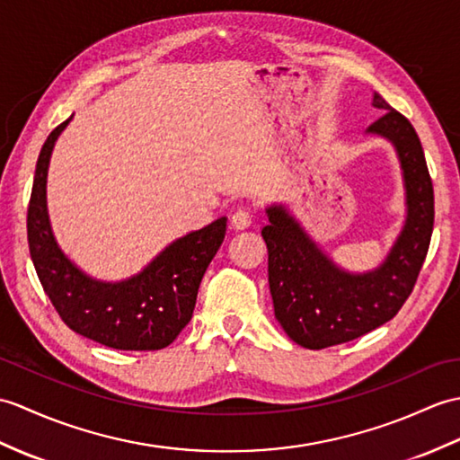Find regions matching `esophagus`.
I'll return each mask as SVG.
<instances>
[{
  "label": "esophagus",
  "mask_w": 460,
  "mask_h": 460,
  "mask_svg": "<svg viewBox=\"0 0 460 460\" xmlns=\"http://www.w3.org/2000/svg\"><path fill=\"white\" fill-rule=\"evenodd\" d=\"M251 223H252V216H251L249 209H237L231 216V226H233V229H237V231L247 229Z\"/></svg>",
  "instance_id": "obj_1"
}]
</instances>
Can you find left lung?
<instances>
[{
	"label": "left lung",
	"instance_id": "left-lung-1",
	"mask_svg": "<svg viewBox=\"0 0 460 460\" xmlns=\"http://www.w3.org/2000/svg\"><path fill=\"white\" fill-rule=\"evenodd\" d=\"M372 105L384 113L367 133L388 138L396 148L408 206L403 229L378 269L365 274L339 269L284 206L266 208L262 239L274 315L305 349L347 343L390 322L410 297L429 251L435 201L420 137L382 95L375 93Z\"/></svg>",
	"mask_w": 460,
	"mask_h": 460
}]
</instances>
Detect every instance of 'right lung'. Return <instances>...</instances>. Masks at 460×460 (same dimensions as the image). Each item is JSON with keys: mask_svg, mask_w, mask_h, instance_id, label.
Wrapping results in <instances>:
<instances>
[{"mask_svg": "<svg viewBox=\"0 0 460 460\" xmlns=\"http://www.w3.org/2000/svg\"><path fill=\"white\" fill-rule=\"evenodd\" d=\"M70 119L60 123L40 148L27 211L29 251L42 290L74 333L119 350L164 349L194 314L199 282L226 239L227 217L170 243L129 280L90 279L58 249L47 213L50 155Z\"/></svg>", "mask_w": 460, "mask_h": 460, "instance_id": "add662e5", "label": "right lung"}]
</instances>
